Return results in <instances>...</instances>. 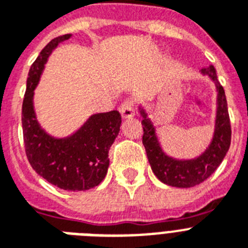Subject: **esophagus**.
<instances>
[{
	"label": "esophagus",
	"mask_w": 248,
	"mask_h": 248,
	"mask_svg": "<svg viewBox=\"0 0 248 248\" xmlns=\"http://www.w3.org/2000/svg\"><path fill=\"white\" fill-rule=\"evenodd\" d=\"M120 113H122V117L124 119H131V118L135 117V109L134 104L131 102H124L119 108Z\"/></svg>",
	"instance_id": "esophagus-1"
}]
</instances>
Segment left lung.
Here are the masks:
<instances>
[{
  "label": "left lung",
  "mask_w": 248,
  "mask_h": 248,
  "mask_svg": "<svg viewBox=\"0 0 248 248\" xmlns=\"http://www.w3.org/2000/svg\"><path fill=\"white\" fill-rule=\"evenodd\" d=\"M201 74L206 76L215 84L216 89V113L214 120V133L209 146L200 155L190 159L175 157L169 155L163 148V143L157 134L156 126L150 118L149 111L143 105H139V113L143 118L144 135L143 144L146 151L151 170L161 183L174 187H192L214 174L222 163L231 144V125L225 91L217 80L214 65L201 69Z\"/></svg>",
  "instance_id": "left-lung-1"
}]
</instances>
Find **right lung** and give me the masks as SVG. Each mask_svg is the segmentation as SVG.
<instances>
[{"instance_id":"1","label":"right lung","mask_w":248,"mask_h":248,"mask_svg":"<svg viewBox=\"0 0 248 248\" xmlns=\"http://www.w3.org/2000/svg\"><path fill=\"white\" fill-rule=\"evenodd\" d=\"M72 34L52 39L32 64L22 105V128L26 154L34 171L49 184L67 191H85L104 180L109 168V149L120 131L118 110L93 114L68 137H53L37 119L34 89L48 57Z\"/></svg>"}]
</instances>
